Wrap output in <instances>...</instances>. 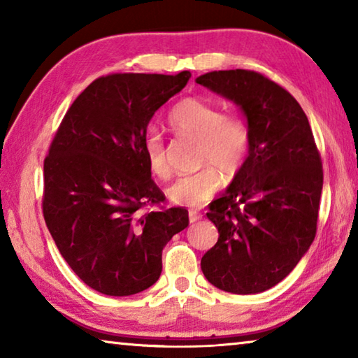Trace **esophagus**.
<instances>
[{
    "label": "esophagus",
    "instance_id": "34e87169",
    "mask_svg": "<svg viewBox=\"0 0 358 358\" xmlns=\"http://www.w3.org/2000/svg\"><path fill=\"white\" fill-rule=\"evenodd\" d=\"M187 216H189V222H196V221H199L202 217V215H199L197 211H189V213H187Z\"/></svg>",
    "mask_w": 358,
    "mask_h": 358
}]
</instances>
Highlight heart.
Wrapping results in <instances>:
<instances>
[{
	"instance_id": "heart-1",
	"label": "heart",
	"mask_w": 358,
	"mask_h": 358,
	"mask_svg": "<svg viewBox=\"0 0 358 358\" xmlns=\"http://www.w3.org/2000/svg\"><path fill=\"white\" fill-rule=\"evenodd\" d=\"M169 124L178 134L199 141V164L207 167L178 178L167 189V196L181 207H202L221 186V173L232 180L243 171L251 150L250 128L238 115H222L216 106L197 98L175 104ZM145 156L151 173L161 180L171 178L166 145L155 129L145 136Z\"/></svg>"
}]
</instances>
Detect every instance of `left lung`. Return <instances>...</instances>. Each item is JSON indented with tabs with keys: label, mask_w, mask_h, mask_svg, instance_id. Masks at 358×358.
<instances>
[{
	"label": "left lung",
	"mask_w": 358,
	"mask_h": 358,
	"mask_svg": "<svg viewBox=\"0 0 358 358\" xmlns=\"http://www.w3.org/2000/svg\"><path fill=\"white\" fill-rule=\"evenodd\" d=\"M196 82L240 108L251 132L246 164L207 213L220 238L201 260L215 287L259 294L282 281L316 237L324 173L305 112L254 71H215Z\"/></svg>",
	"instance_id": "1"
}]
</instances>
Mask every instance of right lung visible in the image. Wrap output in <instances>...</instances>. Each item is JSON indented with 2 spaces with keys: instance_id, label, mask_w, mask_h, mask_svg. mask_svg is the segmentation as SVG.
Returning <instances> with one entry per match:
<instances>
[{
  "instance_id": "right-lung-1",
  "label": "right lung",
  "mask_w": 358,
  "mask_h": 358,
  "mask_svg": "<svg viewBox=\"0 0 358 358\" xmlns=\"http://www.w3.org/2000/svg\"><path fill=\"white\" fill-rule=\"evenodd\" d=\"M191 78L112 74L72 102L44 161L45 224L66 262L98 292L128 296L159 280L162 250L187 227L185 208L164 202L145 156L147 126Z\"/></svg>"
}]
</instances>
